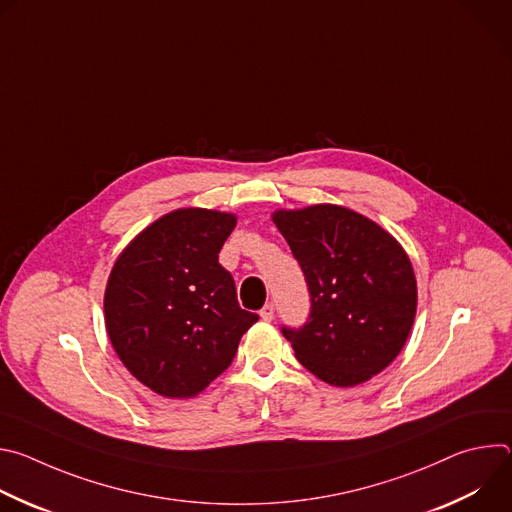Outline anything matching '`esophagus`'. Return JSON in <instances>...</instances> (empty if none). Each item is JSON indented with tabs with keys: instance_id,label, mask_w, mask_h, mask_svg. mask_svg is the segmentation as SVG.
Segmentation results:
<instances>
[{
	"instance_id": "34e87169",
	"label": "esophagus",
	"mask_w": 512,
	"mask_h": 512,
	"mask_svg": "<svg viewBox=\"0 0 512 512\" xmlns=\"http://www.w3.org/2000/svg\"><path fill=\"white\" fill-rule=\"evenodd\" d=\"M261 318L265 320V322H269V320H273V314H275V306L273 304H265L263 308H261Z\"/></svg>"
}]
</instances>
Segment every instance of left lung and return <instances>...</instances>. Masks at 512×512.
I'll return each instance as SVG.
<instances>
[{
  "label": "left lung",
  "instance_id": "8db88e82",
  "mask_svg": "<svg viewBox=\"0 0 512 512\" xmlns=\"http://www.w3.org/2000/svg\"><path fill=\"white\" fill-rule=\"evenodd\" d=\"M273 223L310 294L308 320L281 326L296 358L336 387L379 375L401 352L415 318L417 283L407 253L367 216L334 204L279 210Z\"/></svg>",
  "mask_w": 512,
  "mask_h": 512
}]
</instances>
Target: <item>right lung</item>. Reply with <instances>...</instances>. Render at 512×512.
<instances>
[{
  "label": "right lung",
  "mask_w": 512,
  "mask_h": 512,
  "mask_svg": "<svg viewBox=\"0 0 512 512\" xmlns=\"http://www.w3.org/2000/svg\"><path fill=\"white\" fill-rule=\"evenodd\" d=\"M233 214L180 208L141 231L105 289V324L127 371L164 397H194L233 362L259 320L218 263Z\"/></svg>",
  "instance_id": "add662e5"
}]
</instances>
